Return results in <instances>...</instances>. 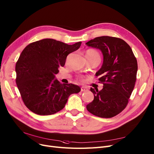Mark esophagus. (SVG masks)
<instances>
[{"label": "esophagus", "mask_w": 154, "mask_h": 154, "mask_svg": "<svg viewBox=\"0 0 154 154\" xmlns=\"http://www.w3.org/2000/svg\"><path fill=\"white\" fill-rule=\"evenodd\" d=\"M81 91H88V88L85 87H82L81 88Z\"/></svg>", "instance_id": "34e87169"}]
</instances>
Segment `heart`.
I'll list each match as a JSON object with an SVG mask.
<instances>
[{"label": "heart", "instance_id": "obj_1", "mask_svg": "<svg viewBox=\"0 0 154 154\" xmlns=\"http://www.w3.org/2000/svg\"><path fill=\"white\" fill-rule=\"evenodd\" d=\"M86 56H87L88 59H98L100 60V55L97 51L95 49H88L86 51ZM79 80L83 82L85 80V78L82 76H79L78 77Z\"/></svg>", "mask_w": 154, "mask_h": 154}]
</instances>
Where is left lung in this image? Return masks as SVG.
I'll return each instance as SVG.
<instances>
[{
  "label": "left lung",
  "mask_w": 154,
  "mask_h": 154,
  "mask_svg": "<svg viewBox=\"0 0 154 154\" xmlns=\"http://www.w3.org/2000/svg\"><path fill=\"white\" fill-rule=\"evenodd\" d=\"M99 48L103 56L101 68L96 73L102 90L90 88L94 99L87 106L88 111L96 116L110 118L127 106L137 79L138 64L132 49L119 38L102 36L85 44Z\"/></svg>",
  "instance_id": "1"
}]
</instances>
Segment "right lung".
<instances>
[{
  "instance_id": "obj_1",
  "label": "right lung",
  "mask_w": 154,
  "mask_h": 154,
  "mask_svg": "<svg viewBox=\"0 0 154 154\" xmlns=\"http://www.w3.org/2000/svg\"><path fill=\"white\" fill-rule=\"evenodd\" d=\"M81 44L82 42L68 45L45 38L24 48L16 64V83L24 104L31 111L43 116L54 114L65 107L71 94L80 91L78 86L61 84L54 78L67 56Z\"/></svg>"
}]
</instances>
